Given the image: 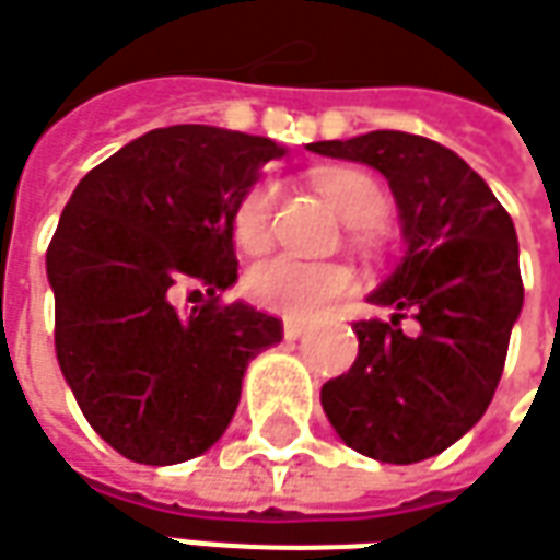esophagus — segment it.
<instances>
[{
	"label": "esophagus",
	"mask_w": 560,
	"mask_h": 560,
	"mask_svg": "<svg viewBox=\"0 0 560 560\" xmlns=\"http://www.w3.org/2000/svg\"><path fill=\"white\" fill-rule=\"evenodd\" d=\"M306 335V325L298 322V318H284V338L288 340H300Z\"/></svg>",
	"instance_id": "esophagus-1"
}]
</instances>
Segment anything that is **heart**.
I'll return each mask as SVG.
<instances>
[{"label":"heart","instance_id":"b5f03b06","mask_svg":"<svg viewBox=\"0 0 560 560\" xmlns=\"http://www.w3.org/2000/svg\"><path fill=\"white\" fill-rule=\"evenodd\" d=\"M318 191L340 220L353 229H372L387 213V195L377 185L375 176L353 170V166H335L316 173ZM272 210H276V183L260 179L254 183L235 207V242L247 254H260L272 238ZM353 284L350 269L338 262H313L281 254L272 260L257 262L247 279V298L269 313H281L291 318H310L322 313L335 298H340Z\"/></svg>","mask_w":560,"mask_h":560}]
</instances>
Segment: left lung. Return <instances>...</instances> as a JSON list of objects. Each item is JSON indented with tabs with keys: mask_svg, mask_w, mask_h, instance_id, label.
<instances>
[{
	"mask_svg": "<svg viewBox=\"0 0 560 560\" xmlns=\"http://www.w3.org/2000/svg\"><path fill=\"white\" fill-rule=\"evenodd\" d=\"M306 148L377 170L406 244L369 294L390 322L353 325L359 357L322 387V409L350 450L390 465L424 462L468 434L499 387L524 306L514 222L471 166L424 136L375 129ZM406 312L419 322L415 336L398 328Z\"/></svg>",
	"mask_w": 560,
	"mask_h": 560,
	"instance_id": "8db88e82",
	"label": "left lung"
}]
</instances>
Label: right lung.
Returning <instances> with one entry per match:
<instances>
[{"instance_id":"add662e5","label":"right lung","mask_w":560,"mask_h":560,"mask_svg":"<svg viewBox=\"0 0 560 560\" xmlns=\"http://www.w3.org/2000/svg\"><path fill=\"white\" fill-rule=\"evenodd\" d=\"M281 154L220 126L151 129L89 170L58 220L46 254L58 365L95 434L139 465L207 453L247 362L281 340L276 316L220 306L238 281L235 207ZM188 280L208 300L179 314Z\"/></svg>"}]
</instances>
